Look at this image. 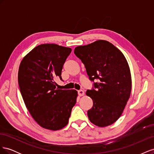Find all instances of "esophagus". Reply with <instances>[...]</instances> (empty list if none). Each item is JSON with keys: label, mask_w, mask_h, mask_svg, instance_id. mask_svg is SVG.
Wrapping results in <instances>:
<instances>
[{"label": "esophagus", "mask_w": 154, "mask_h": 154, "mask_svg": "<svg viewBox=\"0 0 154 154\" xmlns=\"http://www.w3.org/2000/svg\"><path fill=\"white\" fill-rule=\"evenodd\" d=\"M78 95L80 96H83V95H84V91H82V90H80V91H78Z\"/></svg>", "instance_id": "esophagus-1"}]
</instances>
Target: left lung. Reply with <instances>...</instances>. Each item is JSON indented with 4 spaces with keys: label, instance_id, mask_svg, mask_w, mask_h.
I'll use <instances>...</instances> for the list:
<instances>
[{
    "label": "left lung",
    "instance_id": "1",
    "mask_svg": "<svg viewBox=\"0 0 154 154\" xmlns=\"http://www.w3.org/2000/svg\"><path fill=\"white\" fill-rule=\"evenodd\" d=\"M74 54L84 64L96 89L88 90L93 106L87 112L90 122L100 127L115 123L125 109L132 90L130 70L123 54L109 42L99 40L78 46Z\"/></svg>",
    "mask_w": 154,
    "mask_h": 154
}]
</instances>
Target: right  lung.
<instances>
[{"instance_id":"right-lung-1","label":"right lung","mask_w":154,"mask_h":154,"mask_svg":"<svg viewBox=\"0 0 154 154\" xmlns=\"http://www.w3.org/2000/svg\"><path fill=\"white\" fill-rule=\"evenodd\" d=\"M72 49L54 44L36 46L23 58L18 72V82L23 100L30 114L40 127L58 130L69 122L76 104V90L56 87L63 64Z\"/></svg>"}]
</instances>
